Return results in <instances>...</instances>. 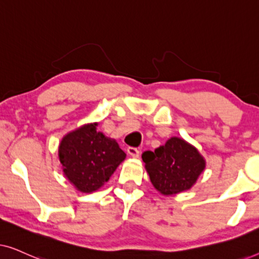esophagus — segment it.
I'll return each mask as SVG.
<instances>
[{
    "label": "esophagus",
    "instance_id": "obj_1",
    "mask_svg": "<svg viewBox=\"0 0 259 259\" xmlns=\"http://www.w3.org/2000/svg\"><path fill=\"white\" fill-rule=\"evenodd\" d=\"M127 153H128L132 158H138L140 154V151L136 147H128L127 148Z\"/></svg>",
    "mask_w": 259,
    "mask_h": 259
}]
</instances>
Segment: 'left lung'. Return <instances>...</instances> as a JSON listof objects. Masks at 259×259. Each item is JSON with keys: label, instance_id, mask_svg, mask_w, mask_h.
<instances>
[{"label": "left lung", "instance_id": "left-lung-1", "mask_svg": "<svg viewBox=\"0 0 259 259\" xmlns=\"http://www.w3.org/2000/svg\"><path fill=\"white\" fill-rule=\"evenodd\" d=\"M143 160L152 185L162 196L190 190L206 166L199 151L178 137L169 138L154 152H144Z\"/></svg>", "mask_w": 259, "mask_h": 259}]
</instances>
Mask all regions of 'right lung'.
<instances>
[{
	"label": "right lung",
	"instance_id": "obj_1",
	"mask_svg": "<svg viewBox=\"0 0 259 259\" xmlns=\"http://www.w3.org/2000/svg\"><path fill=\"white\" fill-rule=\"evenodd\" d=\"M97 127L98 122L84 123L67 133L59 145L63 175L82 193L95 192L104 186L126 158L118 143Z\"/></svg>",
	"mask_w": 259,
	"mask_h": 259
}]
</instances>
